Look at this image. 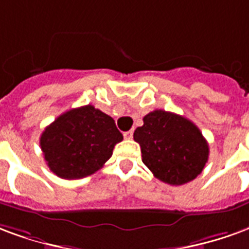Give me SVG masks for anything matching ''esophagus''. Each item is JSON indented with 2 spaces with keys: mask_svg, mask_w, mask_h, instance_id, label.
<instances>
[{
  "mask_svg": "<svg viewBox=\"0 0 249 249\" xmlns=\"http://www.w3.org/2000/svg\"><path fill=\"white\" fill-rule=\"evenodd\" d=\"M132 134H134V131H132V130H130V131L124 132L123 135H124V138H126V139H131V138H132Z\"/></svg>",
  "mask_w": 249,
  "mask_h": 249,
  "instance_id": "34e87169",
  "label": "esophagus"
}]
</instances>
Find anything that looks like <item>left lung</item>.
Wrapping results in <instances>:
<instances>
[{"label": "left lung", "instance_id": "1", "mask_svg": "<svg viewBox=\"0 0 249 249\" xmlns=\"http://www.w3.org/2000/svg\"><path fill=\"white\" fill-rule=\"evenodd\" d=\"M142 162L159 180L182 186L203 171L208 160V143L196 124L164 110H154L143 118L134 132Z\"/></svg>", "mask_w": 249, "mask_h": 249}]
</instances>
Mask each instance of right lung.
<instances>
[{
  "label": "right lung",
  "mask_w": 249,
  "mask_h": 249,
  "mask_svg": "<svg viewBox=\"0 0 249 249\" xmlns=\"http://www.w3.org/2000/svg\"><path fill=\"white\" fill-rule=\"evenodd\" d=\"M122 139L111 117L87 105L59 115L43 130L39 144L57 177L81 179L97 172Z\"/></svg>",
  "instance_id": "obj_1"
}]
</instances>
